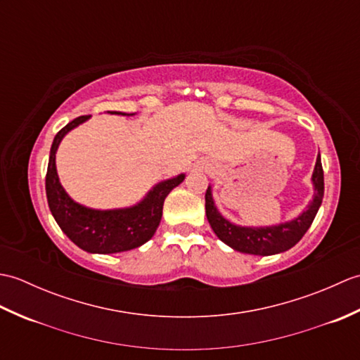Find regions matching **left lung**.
Wrapping results in <instances>:
<instances>
[{
  "label": "left lung",
  "mask_w": 360,
  "mask_h": 360,
  "mask_svg": "<svg viewBox=\"0 0 360 360\" xmlns=\"http://www.w3.org/2000/svg\"><path fill=\"white\" fill-rule=\"evenodd\" d=\"M311 182L314 195H312V200L307 205V209L298 217L283 221V223L278 224L240 226L232 223V221L221 215V212L218 210L215 200H213L210 184L207 187V192H205V215H207V221L215 235L233 250L241 252V254L259 257L281 254V252L294 248L302 240V236L307 233L312 221H314L320 205H322L325 186L320 153L316 159Z\"/></svg>",
  "instance_id": "1"
}]
</instances>
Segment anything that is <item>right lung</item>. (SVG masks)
<instances>
[{
	"mask_svg": "<svg viewBox=\"0 0 360 360\" xmlns=\"http://www.w3.org/2000/svg\"><path fill=\"white\" fill-rule=\"evenodd\" d=\"M108 112L128 117L136 114ZM89 117L80 116L74 119L53 137L48 173H46V196H48L51 213L68 238L89 254H119V252L141 248L155 235L162 218L165 198L186 179V173L158 182L141 201L128 207L93 209L74 201L60 182L56 155L65 136L74 128L85 124Z\"/></svg>",
	"mask_w": 360,
	"mask_h": 360,
	"instance_id": "1",
	"label": "right lung"
}]
</instances>
